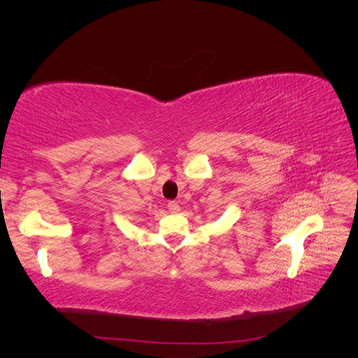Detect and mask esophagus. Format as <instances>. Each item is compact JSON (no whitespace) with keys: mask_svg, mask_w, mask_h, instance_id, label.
Listing matches in <instances>:
<instances>
[{"mask_svg":"<svg viewBox=\"0 0 358 358\" xmlns=\"http://www.w3.org/2000/svg\"><path fill=\"white\" fill-rule=\"evenodd\" d=\"M167 208L171 213H178L180 210V206L176 203V201H169L167 203Z\"/></svg>","mask_w":358,"mask_h":358,"instance_id":"obj_1","label":"esophagus"}]
</instances>
